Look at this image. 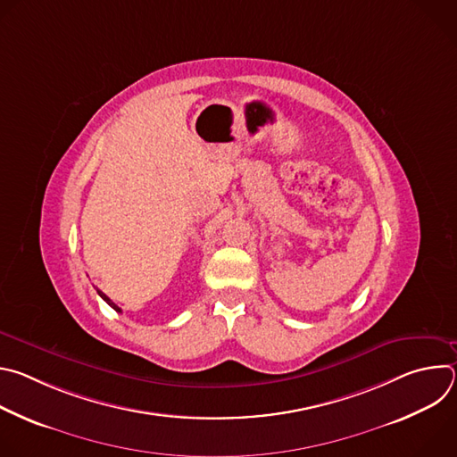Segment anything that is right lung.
<instances>
[{"label":"right lung","mask_w":457,"mask_h":457,"mask_svg":"<svg viewBox=\"0 0 457 457\" xmlns=\"http://www.w3.org/2000/svg\"><path fill=\"white\" fill-rule=\"evenodd\" d=\"M97 295H99V296H101V298H103V300H104V302H106V303H108L112 309H115L117 312H120V307H117V305H115V303H113V302H112V300H110V298H108V296H106L103 291H99V289H97Z\"/></svg>","instance_id":"obj_1"}]
</instances>
